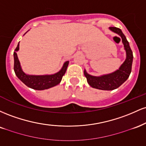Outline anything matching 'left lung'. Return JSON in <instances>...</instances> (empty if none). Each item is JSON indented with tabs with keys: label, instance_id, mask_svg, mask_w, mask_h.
Wrapping results in <instances>:
<instances>
[{
	"label": "left lung",
	"instance_id": "1",
	"mask_svg": "<svg viewBox=\"0 0 146 146\" xmlns=\"http://www.w3.org/2000/svg\"><path fill=\"white\" fill-rule=\"evenodd\" d=\"M110 29L121 36L122 42L124 45L125 50L126 51V59L123 64L120 66L119 69L110 74L104 75L100 77H95L88 74L86 72V70H84V73L87 79L88 84L93 88H97V89L105 90L116 89L128 78L132 71L133 54H132V51L126 38L119 28L110 27Z\"/></svg>",
	"mask_w": 146,
	"mask_h": 146
}]
</instances>
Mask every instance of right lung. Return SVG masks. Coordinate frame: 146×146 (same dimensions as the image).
Returning <instances> with one entry per match:
<instances>
[{
	"label": "right lung",
	"instance_id": "obj_1",
	"mask_svg": "<svg viewBox=\"0 0 146 146\" xmlns=\"http://www.w3.org/2000/svg\"><path fill=\"white\" fill-rule=\"evenodd\" d=\"M19 49V43L14 52V69L16 76L25 84L26 86L35 90H45L56 86L61 82L63 75L65 74L68 65V61L66 62L63 67L59 72L53 75H27L22 71L18 60L16 51Z\"/></svg>",
	"mask_w": 146,
	"mask_h": 146
}]
</instances>
